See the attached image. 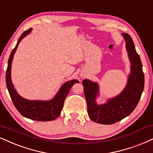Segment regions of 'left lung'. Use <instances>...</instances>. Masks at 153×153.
<instances>
[{
	"label": "left lung",
	"mask_w": 153,
	"mask_h": 153,
	"mask_svg": "<svg viewBox=\"0 0 153 153\" xmlns=\"http://www.w3.org/2000/svg\"><path fill=\"white\" fill-rule=\"evenodd\" d=\"M122 35L126 40L131 63V72L124 90L119 95L109 100L107 103L99 105L95 102L96 97L99 94L97 83L87 79L82 80L89 117L94 122L101 124H113L131 114L136 107L144 89L145 78L140 58L131 36L127 33H123Z\"/></svg>",
	"instance_id": "1"
}]
</instances>
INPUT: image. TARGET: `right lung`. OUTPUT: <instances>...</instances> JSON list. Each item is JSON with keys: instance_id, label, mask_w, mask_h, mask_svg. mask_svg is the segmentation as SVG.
I'll return each mask as SVG.
<instances>
[{"instance_id": "right-lung-1", "label": "right lung", "mask_w": 153, "mask_h": 153, "mask_svg": "<svg viewBox=\"0 0 153 153\" xmlns=\"http://www.w3.org/2000/svg\"><path fill=\"white\" fill-rule=\"evenodd\" d=\"M32 31V29L25 31L19 38L15 47L11 52L10 56L8 62H7V68L6 70V81L7 88L8 90L10 96L13 102L17 111L22 114L23 117L28 118L32 120L39 121H49L56 119L61 114V111L63 109V103L69 93L71 88L75 83L78 82L77 80H73L68 81L61 86L60 90L58 92L56 95L54 97L53 100L50 101H32L27 100L19 95L15 91L14 87L11 81L10 71L11 64L13 59V56L16 51L17 46L21 40L27 36Z\"/></svg>"}]
</instances>
